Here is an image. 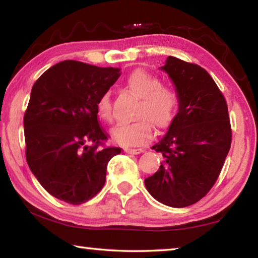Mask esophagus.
Segmentation results:
<instances>
[{
    "mask_svg": "<svg viewBox=\"0 0 258 258\" xmlns=\"http://www.w3.org/2000/svg\"><path fill=\"white\" fill-rule=\"evenodd\" d=\"M124 151L129 154H141L143 152L142 149H124Z\"/></svg>",
    "mask_w": 258,
    "mask_h": 258,
    "instance_id": "obj_1",
    "label": "esophagus"
}]
</instances>
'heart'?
Instances as JSON below:
<instances>
[{
	"label": "heart",
	"mask_w": 258,
	"mask_h": 258,
	"mask_svg": "<svg viewBox=\"0 0 258 258\" xmlns=\"http://www.w3.org/2000/svg\"><path fill=\"white\" fill-rule=\"evenodd\" d=\"M125 83L129 90L139 98L134 115L137 120L116 125L112 130V137L123 146L143 145L151 139L153 124L162 130L174 121L178 107V95L175 89L163 86L159 78L144 70L132 72ZM96 108L100 119L111 123L113 109L108 91L99 96Z\"/></svg>",
	"instance_id": "1"
}]
</instances>
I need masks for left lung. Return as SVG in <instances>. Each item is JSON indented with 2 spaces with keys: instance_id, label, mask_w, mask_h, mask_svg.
<instances>
[{
  "instance_id": "left-lung-1",
  "label": "left lung",
  "mask_w": 258,
  "mask_h": 258,
  "mask_svg": "<svg viewBox=\"0 0 258 258\" xmlns=\"http://www.w3.org/2000/svg\"><path fill=\"white\" fill-rule=\"evenodd\" d=\"M175 83L178 113L158 144L159 170L145 179L161 204L183 208L201 200L216 183L232 141L226 100L208 72L169 56L161 67Z\"/></svg>"
}]
</instances>
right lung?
I'll use <instances>...</instances> for the list:
<instances>
[{"label": "right lung", "mask_w": 258, "mask_h": 258, "mask_svg": "<svg viewBox=\"0 0 258 258\" xmlns=\"http://www.w3.org/2000/svg\"><path fill=\"white\" fill-rule=\"evenodd\" d=\"M120 77V70L64 60L34 83L24 115L26 160L40 184L71 205L90 200L103 188L107 163L120 147H106L96 104Z\"/></svg>", "instance_id": "add662e5"}]
</instances>
